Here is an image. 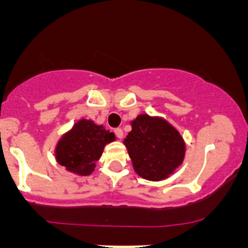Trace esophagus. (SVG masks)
Wrapping results in <instances>:
<instances>
[{"label": "esophagus", "mask_w": 248, "mask_h": 248, "mask_svg": "<svg viewBox=\"0 0 248 248\" xmlns=\"http://www.w3.org/2000/svg\"><path fill=\"white\" fill-rule=\"evenodd\" d=\"M114 132H115V134H116L117 138L121 139L122 137H124V131H122L121 128H115V131H114Z\"/></svg>", "instance_id": "obj_1"}]
</instances>
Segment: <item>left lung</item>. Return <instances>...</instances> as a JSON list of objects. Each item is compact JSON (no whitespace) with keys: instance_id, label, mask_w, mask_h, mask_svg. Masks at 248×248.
Returning <instances> with one entry per match:
<instances>
[{"instance_id":"obj_1","label":"left lung","mask_w":248,"mask_h":248,"mask_svg":"<svg viewBox=\"0 0 248 248\" xmlns=\"http://www.w3.org/2000/svg\"><path fill=\"white\" fill-rule=\"evenodd\" d=\"M124 144L138 175L150 181H161L179 168L185 157V142L166 120L139 115L132 121Z\"/></svg>"}]
</instances>
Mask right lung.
Segmentation results:
<instances>
[{
	"label": "right lung",
	"mask_w": 248,
	"mask_h": 248,
	"mask_svg": "<svg viewBox=\"0 0 248 248\" xmlns=\"http://www.w3.org/2000/svg\"><path fill=\"white\" fill-rule=\"evenodd\" d=\"M115 134L91 120H80L57 142L55 156L59 164L68 171L90 175L93 171L104 146L114 141Z\"/></svg>",
	"instance_id": "right-lung-1"
}]
</instances>
